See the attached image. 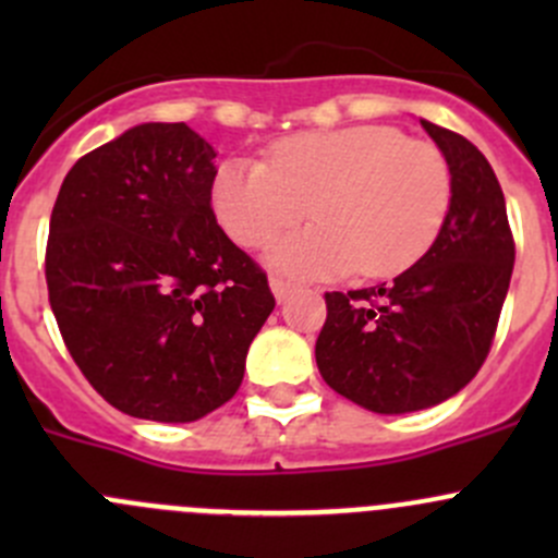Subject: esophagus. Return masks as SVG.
Returning <instances> with one entry per match:
<instances>
[{"label":"esophagus","instance_id":"1","mask_svg":"<svg viewBox=\"0 0 558 558\" xmlns=\"http://www.w3.org/2000/svg\"><path fill=\"white\" fill-rule=\"evenodd\" d=\"M269 289H272L275 300L283 302L286 296H289L291 291H294V283H289V280H283V278H269Z\"/></svg>","mask_w":558,"mask_h":558}]
</instances>
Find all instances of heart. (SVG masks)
Here are the masks:
<instances>
[{
    "label": "heart",
    "mask_w": 558,
    "mask_h": 558,
    "mask_svg": "<svg viewBox=\"0 0 558 558\" xmlns=\"http://www.w3.org/2000/svg\"><path fill=\"white\" fill-rule=\"evenodd\" d=\"M451 202L440 148L380 123L294 134L269 148V165L234 156L210 183L218 223L245 247L267 245L313 205L320 223L269 247V264L294 278L404 272L440 238Z\"/></svg>",
    "instance_id": "heart-1"
}]
</instances>
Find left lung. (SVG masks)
<instances>
[{
  "mask_svg": "<svg viewBox=\"0 0 558 558\" xmlns=\"http://www.w3.org/2000/svg\"><path fill=\"white\" fill-rule=\"evenodd\" d=\"M453 174L440 238L378 289L329 291L315 340L320 378L384 415L435 408L486 362L513 275L508 207L486 156L461 134L421 118Z\"/></svg>",
  "mask_w": 558,
  "mask_h": 558,
  "instance_id": "8db88e82",
  "label": "left lung"
}]
</instances>
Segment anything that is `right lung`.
<instances>
[{"label": "right lung", "instance_id": "obj_1", "mask_svg": "<svg viewBox=\"0 0 558 558\" xmlns=\"http://www.w3.org/2000/svg\"><path fill=\"white\" fill-rule=\"evenodd\" d=\"M216 156L185 123H140L77 159L50 213L45 280L66 351L134 418L189 424L229 402L275 307L216 221Z\"/></svg>", "mask_w": 558, "mask_h": 558}]
</instances>
